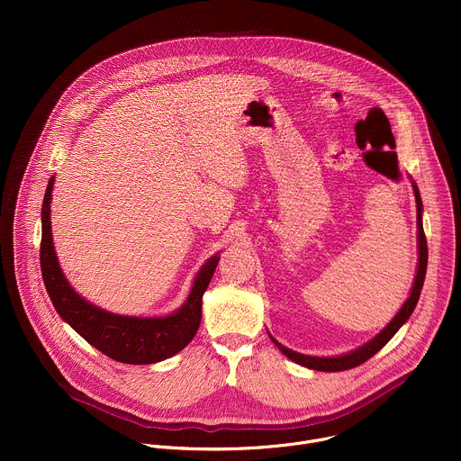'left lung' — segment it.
I'll return each instance as SVG.
<instances>
[{"instance_id": "1", "label": "left lung", "mask_w": 461, "mask_h": 461, "mask_svg": "<svg viewBox=\"0 0 461 461\" xmlns=\"http://www.w3.org/2000/svg\"><path fill=\"white\" fill-rule=\"evenodd\" d=\"M414 184V182H412ZM414 194H416V208H418V272H416V279L411 290L409 299L405 301V304L402 306V310L393 315V319L383 328V330L370 339L368 343H365L363 347L343 354V356H336V357H315V356H304L299 352H294L286 347H283L281 343H277L272 336V341L277 345V348L292 361L312 368V370H321V372H341V370H348L354 366H359L361 363H365L366 359H370L374 354H377L393 336L400 330V328L409 321V317L412 315L418 299L421 295V288H423V281H425V274H427V258H429V249H427V239H425V231H423V221H421V212H423V204H421V196L418 191V185L414 184Z\"/></svg>"}]
</instances>
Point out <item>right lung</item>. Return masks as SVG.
<instances>
[{"label":"right lung","mask_w":461,"mask_h":461,"mask_svg":"<svg viewBox=\"0 0 461 461\" xmlns=\"http://www.w3.org/2000/svg\"><path fill=\"white\" fill-rule=\"evenodd\" d=\"M54 176L47 184L41 206L40 265L47 294L71 328L107 357L127 365H151L164 361L191 343L203 317V295L219 265L213 255L196 274L185 303L166 317H129L111 313L80 297L65 279L52 246L50 196Z\"/></svg>","instance_id":"1"}]
</instances>
